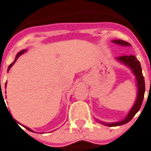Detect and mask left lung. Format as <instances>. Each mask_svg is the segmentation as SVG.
<instances>
[{"label":"left lung","instance_id":"8db88e82","mask_svg":"<svg viewBox=\"0 0 151 151\" xmlns=\"http://www.w3.org/2000/svg\"><path fill=\"white\" fill-rule=\"evenodd\" d=\"M114 43L116 44H119L120 45H130V43L121 40H113ZM117 59L119 60L120 61L123 62L125 65H127L128 66H130V68L132 69V71L134 72V74L136 76V80H137V84H138V96H137V99L136 101L134 103V106L132 107V109L130 110V113L128 114L127 117L125 118V120H123L122 121H119L116 123H110V124H106L104 122H101V124L107 125V126H118V125H125L126 123H128L130 120L134 116V115L139 111L142 102H143V99H144L145 91V79L143 75H142V69L140 66V63L138 60L136 59V57L130 55H123L118 57Z\"/></svg>","mask_w":151,"mask_h":151}]
</instances>
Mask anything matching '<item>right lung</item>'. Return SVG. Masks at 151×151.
I'll use <instances>...</instances> for the list:
<instances>
[{"instance_id": "1", "label": "right lung", "mask_w": 151, "mask_h": 151, "mask_svg": "<svg viewBox=\"0 0 151 151\" xmlns=\"http://www.w3.org/2000/svg\"><path fill=\"white\" fill-rule=\"evenodd\" d=\"M25 51H26V50H21V52H19V53H18V54L17 55V57H16V60H15V61H14L13 63H12V64H11V65H9V67H8V70H10V68H11L12 65H13L15 64V62H16V60H17V58H18V57H19V56H20V55H21V54H23V53H24ZM1 96H2V95H1ZM3 101H4V99H3ZM4 102H5V101H4ZM26 128L28 130H30V131H31V129H30V128H28V127H26Z\"/></svg>"}]
</instances>
